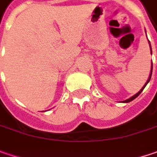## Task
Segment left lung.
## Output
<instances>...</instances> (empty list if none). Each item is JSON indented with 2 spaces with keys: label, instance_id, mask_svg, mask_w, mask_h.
<instances>
[{
  "label": "left lung",
  "instance_id": "8db88e82",
  "mask_svg": "<svg viewBox=\"0 0 157 157\" xmlns=\"http://www.w3.org/2000/svg\"><path fill=\"white\" fill-rule=\"evenodd\" d=\"M149 44H150V42H149ZM150 50H151V53H152L151 45H150ZM152 70H153V63H152V64H151V72H150V76H149V78L147 79V83H146V84L144 85V86H143V87H142V88L140 89V91H139V92H138V93H137L136 95H133V96H131L130 98H129V99H127V100H125V101H123V103H129V102H131L132 100H134V99H135L136 97H138V96H139V95H140V93H141V92L143 91V89L145 88V86H146L147 85V83H148V82L150 81V78H151V75H152Z\"/></svg>",
  "mask_w": 157,
  "mask_h": 157
}]
</instances>
